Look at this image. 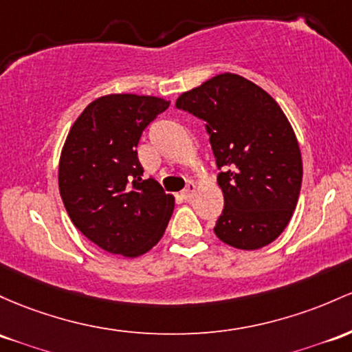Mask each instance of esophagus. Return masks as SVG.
<instances>
[{
	"mask_svg": "<svg viewBox=\"0 0 352 352\" xmlns=\"http://www.w3.org/2000/svg\"><path fill=\"white\" fill-rule=\"evenodd\" d=\"M194 194H195V184L194 182H188L187 187H185L184 190H182V197H184L185 200H190L192 197H194Z\"/></svg>",
	"mask_w": 352,
	"mask_h": 352,
	"instance_id": "1",
	"label": "esophagus"
}]
</instances>
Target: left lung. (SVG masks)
I'll use <instances>...</instances> for the list:
<instances>
[{
  "instance_id": "1",
  "label": "left lung",
  "mask_w": 352,
  "mask_h": 352,
  "mask_svg": "<svg viewBox=\"0 0 352 352\" xmlns=\"http://www.w3.org/2000/svg\"><path fill=\"white\" fill-rule=\"evenodd\" d=\"M175 107L206 122L223 194L214 232L256 250L276 241L294 214L302 158L291 123L276 100L235 73H220L185 91Z\"/></svg>"
}]
</instances>
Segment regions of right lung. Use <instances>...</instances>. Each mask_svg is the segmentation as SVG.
Segmentation results:
<instances>
[{
	"label": "right lung",
	"mask_w": 352,
	"mask_h": 352,
	"mask_svg": "<svg viewBox=\"0 0 352 352\" xmlns=\"http://www.w3.org/2000/svg\"><path fill=\"white\" fill-rule=\"evenodd\" d=\"M168 105L148 95H105L69 129L58 167L61 200L76 229L107 252L138 257L167 229L175 199L142 179L137 145Z\"/></svg>",
	"instance_id": "1"
}]
</instances>
